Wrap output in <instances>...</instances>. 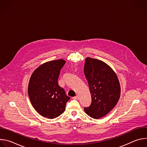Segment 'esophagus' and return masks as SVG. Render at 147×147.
Listing matches in <instances>:
<instances>
[{"label":"esophagus","instance_id":"esophagus-1","mask_svg":"<svg viewBox=\"0 0 147 147\" xmlns=\"http://www.w3.org/2000/svg\"><path fill=\"white\" fill-rule=\"evenodd\" d=\"M74 99H76V100H77L78 99V95H76V96H74V97H73V98Z\"/></svg>","mask_w":147,"mask_h":147}]
</instances>
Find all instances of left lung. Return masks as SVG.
I'll return each instance as SVG.
<instances>
[{
	"label": "left lung",
	"mask_w": 147,
	"mask_h": 147,
	"mask_svg": "<svg viewBox=\"0 0 147 147\" xmlns=\"http://www.w3.org/2000/svg\"><path fill=\"white\" fill-rule=\"evenodd\" d=\"M92 102L85 112L98 119L106 116L116 106L120 96V86L113 70L100 60L87 57L84 67Z\"/></svg>",
	"instance_id": "left-lung-1"
}]
</instances>
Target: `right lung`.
<instances>
[{
    "label": "right lung",
    "mask_w": 147,
    "mask_h": 147,
    "mask_svg": "<svg viewBox=\"0 0 147 147\" xmlns=\"http://www.w3.org/2000/svg\"><path fill=\"white\" fill-rule=\"evenodd\" d=\"M66 61L59 59L47 61L32 73L28 84V93L34 109L41 116L49 119L59 116L65 111L70 97L66 95L57 80Z\"/></svg>",
    "instance_id": "right-lung-1"
}]
</instances>
